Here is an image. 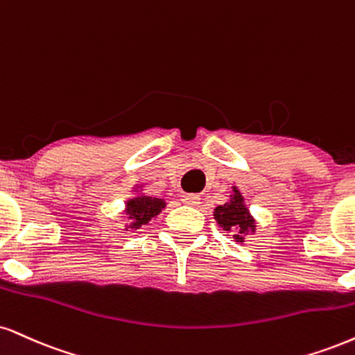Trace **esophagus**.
Returning <instances> with one entry per match:
<instances>
[{"instance_id": "esophagus-1", "label": "esophagus", "mask_w": 355, "mask_h": 355, "mask_svg": "<svg viewBox=\"0 0 355 355\" xmlns=\"http://www.w3.org/2000/svg\"><path fill=\"white\" fill-rule=\"evenodd\" d=\"M182 202L185 205H190V207H196L200 203V196L193 193H185L182 196Z\"/></svg>"}]
</instances>
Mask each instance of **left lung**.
Listing matches in <instances>:
<instances>
[{"label":"left lung","instance_id":"left-lung-1","mask_svg":"<svg viewBox=\"0 0 355 355\" xmlns=\"http://www.w3.org/2000/svg\"><path fill=\"white\" fill-rule=\"evenodd\" d=\"M213 216L220 228H223V232L233 233L234 241L238 243L245 241L246 234L256 232V221L236 187H233V193L230 195L228 202L215 208Z\"/></svg>","mask_w":355,"mask_h":355}]
</instances>
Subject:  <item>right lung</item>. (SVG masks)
Wrapping results in <instances>:
<instances>
[{
	"mask_svg": "<svg viewBox=\"0 0 355 355\" xmlns=\"http://www.w3.org/2000/svg\"><path fill=\"white\" fill-rule=\"evenodd\" d=\"M139 191V190H134ZM166 207L164 198H155L150 195H135L134 198L127 200L125 203V215L130 220L129 225H125V230H139L144 225H147L152 218L160 215L162 210Z\"/></svg>",
	"mask_w": 355,
	"mask_h": 355,
	"instance_id": "1",
	"label": "right lung"
}]
</instances>
